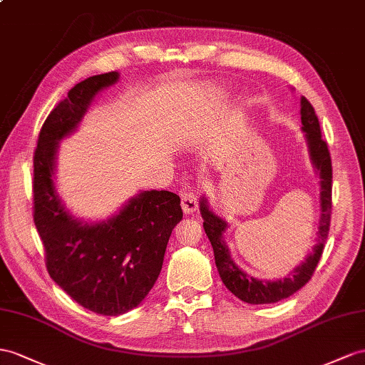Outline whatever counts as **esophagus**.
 <instances>
[{
  "mask_svg": "<svg viewBox=\"0 0 365 365\" xmlns=\"http://www.w3.org/2000/svg\"><path fill=\"white\" fill-rule=\"evenodd\" d=\"M199 207V200H197V195H195L194 192H185L182 195V208L186 214L190 212H194L195 210H197Z\"/></svg>",
  "mask_w": 365,
  "mask_h": 365,
  "instance_id": "obj_1",
  "label": "esophagus"
}]
</instances>
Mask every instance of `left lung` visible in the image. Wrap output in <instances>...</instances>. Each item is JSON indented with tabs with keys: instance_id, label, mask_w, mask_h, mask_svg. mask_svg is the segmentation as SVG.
Masks as SVG:
<instances>
[{
	"instance_id": "left-lung-1",
	"label": "left lung",
	"mask_w": 365,
	"mask_h": 365,
	"mask_svg": "<svg viewBox=\"0 0 365 365\" xmlns=\"http://www.w3.org/2000/svg\"><path fill=\"white\" fill-rule=\"evenodd\" d=\"M301 120L304 125L305 135L310 146L312 160L319 171L321 175V220H319V244L313 250V253L307 257L305 262L294 269L292 276L285 277L284 280H276V282H264L255 277L248 276L247 273L239 269V267L232 262L230 257L228 248L225 242L222 240V232L227 230V222L217 217L216 214L210 211L207 200L202 199L200 211L203 217V228L211 242L214 250V259H216V267L223 284L230 292L237 296L240 301L247 304H273L277 301L294 294L297 289H301L308 280L312 279L317 262L322 256L325 240L329 237L330 231V219H331V157L327 142H324L321 134L319 120L314 112L312 103L305 97L301 98Z\"/></svg>"
}]
</instances>
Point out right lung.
Masks as SVG:
<instances>
[{
    "label": "right lung",
    "mask_w": 365,
    "mask_h": 365,
    "mask_svg": "<svg viewBox=\"0 0 365 365\" xmlns=\"http://www.w3.org/2000/svg\"><path fill=\"white\" fill-rule=\"evenodd\" d=\"M117 78L108 72L73 86L44 120L34 151V222L46 268L73 301L103 316L126 313L143 301L183 217L180 197L170 191L138 194L118 216L97 225L73 220L60 205L52 180L57 142L76 129L93 96Z\"/></svg>",
    "instance_id": "add662e5"
}]
</instances>
